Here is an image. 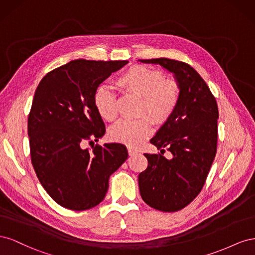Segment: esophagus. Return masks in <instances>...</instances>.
Here are the masks:
<instances>
[{"instance_id":"34e87169","label":"esophagus","mask_w":255,"mask_h":255,"mask_svg":"<svg viewBox=\"0 0 255 255\" xmlns=\"http://www.w3.org/2000/svg\"><path fill=\"white\" fill-rule=\"evenodd\" d=\"M128 151L129 156H134V155H136V154H138V151L136 149H133V148H128Z\"/></svg>"}]
</instances>
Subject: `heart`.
Here are the masks:
<instances>
[{
  "label": "heart",
  "instance_id": "heart-1",
  "mask_svg": "<svg viewBox=\"0 0 255 255\" xmlns=\"http://www.w3.org/2000/svg\"><path fill=\"white\" fill-rule=\"evenodd\" d=\"M116 85L125 94L141 98L140 114H148L157 126H163L170 120L180 102L177 84L165 81L164 74L156 69L133 66L118 76ZM94 104L104 120L113 121L117 117V100L107 87L97 88ZM150 119L142 116L134 121L122 120L111 128L110 138L130 148L140 145L152 133L153 122Z\"/></svg>",
  "mask_w": 255,
  "mask_h": 255
}]
</instances>
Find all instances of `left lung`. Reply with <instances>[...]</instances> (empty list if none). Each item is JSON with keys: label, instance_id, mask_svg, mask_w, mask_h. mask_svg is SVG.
<instances>
[{"label": "left lung", "instance_id": "obj_1", "mask_svg": "<svg viewBox=\"0 0 255 255\" xmlns=\"http://www.w3.org/2000/svg\"><path fill=\"white\" fill-rule=\"evenodd\" d=\"M139 61L173 73L180 88L175 113L150 140L162 154L144 153L148 167L138 175L146 204L161 212H176L200 194L210 172L217 151L218 106L204 80L188 64L169 58ZM164 147L172 152L171 160L162 155Z\"/></svg>", "mask_w": 255, "mask_h": 255}]
</instances>
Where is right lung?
<instances>
[{"instance_id":"right-lung-1","label":"right lung","mask_w":255,"mask_h":255,"mask_svg":"<svg viewBox=\"0 0 255 255\" xmlns=\"http://www.w3.org/2000/svg\"><path fill=\"white\" fill-rule=\"evenodd\" d=\"M128 60H71L43 76L27 121L30 159L38 180L63 207L85 211L103 201L109 180L128 158L121 143L92 145L105 134L94 95Z\"/></svg>"}]
</instances>
